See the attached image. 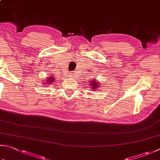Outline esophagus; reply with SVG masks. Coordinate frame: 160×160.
I'll return each mask as SVG.
<instances>
[{"mask_svg":"<svg viewBox=\"0 0 160 160\" xmlns=\"http://www.w3.org/2000/svg\"><path fill=\"white\" fill-rule=\"evenodd\" d=\"M70 74H71V73H70Z\"/></svg>","mask_w":160,"mask_h":160,"instance_id":"34e87169","label":"esophagus"}]
</instances>
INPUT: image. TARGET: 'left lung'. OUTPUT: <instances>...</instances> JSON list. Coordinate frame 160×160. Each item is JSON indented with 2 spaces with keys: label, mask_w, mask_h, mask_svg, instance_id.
<instances>
[{
  "label": "left lung",
  "mask_w": 160,
  "mask_h": 160,
  "mask_svg": "<svg viewBox=\"0 0 160 160\" xmlns=\"http://www.w3.org/2000/svg\"><path fill=\"white\" fill-rule=\"evenodd\" d=\"M90 86H92V88L95 90V89H97L96 88H97V86H98V83H97V82H96V81H93V82L91 83V85H90Z\"/></svg>",
  "instance_id": "8db88e82"
}]
</instances>
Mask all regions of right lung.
<instances>
[{
  "instance_id": "1",
  "label": "right lung",
  "mask_w": 160,
  "mask_h": 160,
  "mask_svg": "<svg viewBox=\"0 0 160 160\" xmlns=\"http://www.w3.org/2000/svg\"><path fill=\"white\" fill-rule=\"evenodd\" d=\"M47 80L49 81H51V83H52V81H53L54 79L53 77H50V78H49V79H47ZM49 83H50V82H49Z\"/></svg>"
}]
</instances>
